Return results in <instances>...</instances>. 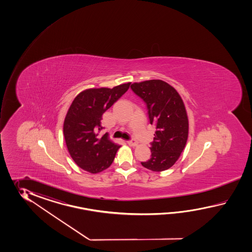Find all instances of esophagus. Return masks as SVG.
Segmentation results:
<instances>
[{"label":"esophagus","mask_w":252,"mask_h":252,"mask_svg":"<svg viewBox=\"0 0 252 252\" xmlns=\"http://www.w3.org/2000/svg\"><path fill=\"white\" fill-rule=\"evenodd\" d=\"M128 144L129 145V146H131V147H137V146H138V143H137V141H136L135 139L128 140Z\"/></svg>","instance_id":"obj_1"}]
</instances>
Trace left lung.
<instances>
[{
    "mask_svg": "<svg viewBox=\"0 0 252 252\" xmlns=\"http://www.w3.org/2000/svg\"><path fill=\"white\" fill-rule=\"evenodd\" d=\"M130 87L146 102L150 124L156 127L151 158L141 165L151 171H165L177 162L188 141L189 122L185 103L165 81H142Z\"/></svg>",
    "mask_w": 252,
    "mask_h": 252,
    "instance_id": "8db88e82",
    "label": "left lung"
}]
</instances>
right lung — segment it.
<instances>
[{
    "label": "right lung",
    "instance_id": "add662e5",
    "mask_svg": "<svg viewBox=\"0 0 252 252\" xmlns=\"http://www.w3.org/2000/svg\"><path fill=\"white\" fill-rule=\"evenodd\" d=\"M130 83L113 88H90L75 96L66 113L63 126L64 140L75 164L91 174L105 170L112 165L121 146L99 136L102 114L122 96Z\"/></svg>",
    "mask_w": 252,
    "mask_h": 252
}]
</instances>
